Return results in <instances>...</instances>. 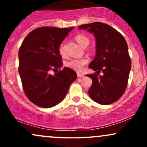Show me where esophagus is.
Here are the masks:
<instances>
[{
	"label": "esophagus",
	"instance_id": "esophagus-1",
	"mask_svg": "<svg viewBox=\"0 0 147 147\" xmlns=\"http://www.w3.org/2000/svg\"><path fill=\"white\" fill-rule=\"evenodd\" d=\"M77 77H84V74L81 73V72H77Z\"/></svg>",
	"mask_w": 147,
	"mask_h": 147
}]
</instances>
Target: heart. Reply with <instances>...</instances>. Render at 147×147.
<instances>
[{"label": "heart", "mask_w": 147, "mask_h": 147, "mask_svg": "<svg viewBox=\"0 0 147 147\" xmlns=\"http://www.w3.org/2000/svg\"><path fill=\"white\" fill-rule=\"evenodd\" d=\"M75 40L77 43L82 48H86L89 44V38L84 35L79 34L75 36ZM59 54L61 56H64V50L63 48V45L61 44L59 48ZM88 62L87 58H78V59H72L68 61L65 63V66L69 68H71L72 70H77V71H81L84 68V65Z\"/></svg>", "instance_id": "b5f03b06"}]
</instances>
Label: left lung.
<instances>
[{
  "mask_svg": "<svg viewBox=\"0 0 147 147\" xmlns=\"http://www.w3.org/2000/svg\"><path fill=\"white\" fill-rule=\"evenodd\" d=\"M78 28L93 34L96 40V56L89 65L96 72L86 75L92 81L89 96L102 105L115 102L126 90L131 67L125 38L113 28L101 22ZM100 71L102 76L99 75Z\"/></svg>",
  "mask_w": 147,
  "mask_h": 147,
  "instance_id": "8db88e82",
  "label": "left lung"
}]
</instances>
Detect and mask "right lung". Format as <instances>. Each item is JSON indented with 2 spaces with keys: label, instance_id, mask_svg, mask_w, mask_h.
I'll list each match as a JSON object with an SVG mask.
<instances>
[{
  "label": "right lung",
  "instance_id": "right-lung-1",
  "mask_svg": "<svg viewBox=\"0 0 147 147\" xmlns=\"http://www.w3.org/2000/svg\"><path fill=\"white\" fill-rule=\"evenodd\" d=\"M73 29L41 27L27 35L18 51V72L27 97L35 105L51 108L59 104L77 79V73L64 67L59 48Z\"/></svg>",
  "mask_w": 147,
  "mask_h": 147
}]
</instances>
